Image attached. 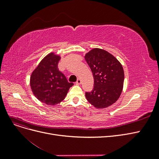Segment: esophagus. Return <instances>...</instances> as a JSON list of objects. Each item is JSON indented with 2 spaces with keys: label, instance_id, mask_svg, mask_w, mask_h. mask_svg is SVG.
<instances>
[{
  "label": "esophagus",
  "instance_id": "esophagus-1",
  "mask_svg": "<svg viewBox=\"0 0 159 159\" xmlns=\"http://www.w3.org/2000/svg\"><path fill=\"white\" fill-rule=\"evenodd\" d=\"M81 84V79L78 78V80H77V81L75 82V84L76 85H80Z\"/></svg>",
  "mask_w": 159,
  "mask_h": 159
}]
</instances>
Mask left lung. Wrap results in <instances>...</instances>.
Here are the masks:
<instances>
[{
  "instance_id": "left-lung-1",
  "label": "left lung",
  "mask_w": 159,
  "mask_h": 159,
  "mask_svg": "<svg viewBox=\"0 0 159 159\" xmlns=\"http://www.w3.org/2000/svg\"><path fill=\"white\" fill-rule=\"evenodd\" d=\"M93 74L92 91L85 92L88 102L96 108L107 107L121 95L124 82V71L121 63L107 51L94 48L85 54Z\"/></svg>"
}]
</instances>
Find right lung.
Returning <instances> with one entry per match:
<instances>
[{"instance_id": "obj_1", "label": "right lung", "mask_w": 159, "mask_h": 159, "mask_svg": "<svg viewBox=\"0 0 159 159\" xmlns=\"http://www.w3.org/2000/svg\"><path fill=\"white\" fill-rule=\"evenodd\" d=\"M59 56L51 53L46 56L30 78V87L36 98L40 102L54 105L63 101L70 87L74 85L67 80L65 75L59 71L57 65Z\"/></svg>"}]
</instances>
